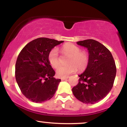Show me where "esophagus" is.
Masks as SVG:
<instances>
[{
    "label": "esophagus",
    "mask_w": 127,
    "mask_h": 127,
    "mask_svg": "<svg viewBox=\"0 0 127 127\" xmlns=\"http://www.w3.org/2000/svg\"><path fill=\"white\" fill-rule=\"evenodd\" d=\"M68 78V76H67V77H65V78H61V79H62V81H65V80L67 79Z\"/></svg>",
    "instance_id": "34e87169"
}]
</instances>
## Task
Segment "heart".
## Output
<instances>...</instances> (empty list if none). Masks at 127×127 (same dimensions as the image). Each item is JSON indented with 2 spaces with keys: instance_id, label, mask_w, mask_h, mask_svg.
I'll list each match as a JSON object with an SVG mask.
<instances>
[{
  "instance_id": "1",
  "label": "heart",
  "mask_w": 127,
  "mask_h": 127,
  "mask_svg": "<svg viewBox=\"0 0 127 127\" xmlns=\"http://www.w3.org/2000/svg\"><path fill=\"white\" fill-rule=\"evenodd\" d=\"M63 54L68 55L66 65L59 66L56 70L57 75L60 78H65L77 70H85L89 63V55L87 52L81 51L77 45L73 43H65L62 47ZM48 59L52 67L56 68L60 63V60L56 48H52L49 52Z\"/></svg>"
}]
</instances>
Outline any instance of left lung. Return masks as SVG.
Wrapping results in <instances>:
<instances>
[{
	"label": "left lung",
	"mask_w": 127,
	"mask_h": 127,
	"mask_svg": "<svg viewBox=\"0 0 127 127\" xmlns=\"http://www.w3.org/2000/svg\"><path fill=\"white\" fill-rule=\"evenodd\" d=\"M77 44L87 48L89 63L85 72L79 75L73 94L83 103L94 104L104 98L113 87L116 73L115 62L110 51L97 40L87 39Z\"/></svg>",
	"instance_id": "8db88e82"
}]
</instances>
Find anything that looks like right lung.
I'll use <instances>...</instances> for the list:
<instances>
[{
	"label": "right lung",
	"mask_w": 127,
	"mask_h": 127,
	"mask_svg": "<svg viewBox=\"0 0 127 127\" xmlns=\"http://www.w3.org/2000/svg\"><path fill=\"white\" fill-rule=\"evenodd\" d=\"M64 41L39 37L27 43L19 54L15 64V79L22 94L35 103L51 99L60 79L54 78L55 71L48 55L56 45Z\"/></svg>",
	"instance_id": "obj_1"
}]
</instances>
